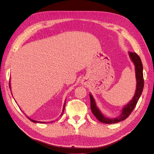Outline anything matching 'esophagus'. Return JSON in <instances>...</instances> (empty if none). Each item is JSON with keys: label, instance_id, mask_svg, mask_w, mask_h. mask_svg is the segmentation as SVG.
<instances>
[{"label": "esophagus", "instance_id": "esophagus-1", "mask_svg": "<svg viewBox=\"0 0 154 154\" xmlns=\"http://www.w3.org/2000/svg\"><path fill=\"white\" fill-rule=\"evenodd\" d=\"M87 80L86 79H83L81 80V84L82 85H87Z\"/></svg>", "mask_w": 154, "mask_h": 154}]
</instances>
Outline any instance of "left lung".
Instances as JSON below:
<instances>
[{"label":"left lung","instance_id":"8db88e82","mask_svg":"<svg viewBox=\"0 0 154 154\" xmlns=\"http://www.w3.org/2000/svg\"><path fill=\"white\" fill-rule=\"evenodd\" d=\"M128 55L134 64L135 66V72L136 78V89L135 94L132 97V100L128 102L127 105L124 106L122 110V112L120 116L115 118H109L104 116L101 112L100 109L97 107L96 102L94 99L93 95L90 93V101H91V110L98 121L106 124H111L118 123L126 119L135 108L139 98H140L143 92L144 87V79L143 73V64L141 59L136 53L128 52Z\"/></svg>","mask_w":154,"mask_h":154}]
</instances>
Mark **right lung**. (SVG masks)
<instances>
[{
    "mask_svg": "<svg viewBox=\"0 0 154 154\" xmlns=\"http://www.w3.org/2000/svg\"><path fill=\"white\" fill-rule=\"evenodd\" d=\"M9 88H10V89H11V84H10V81H9ZM66 101V100H65ZM65 103L66 102H64V106H63V112H62V114L61 115H63V112H64V107H65ZM27 118H28V119L29 120H30L31 122H34V123H45V122H38V121H36V120H32V119H31L30 118H29L27 116H26Z\"/></svg>",
    "mask_w": 154,
    "mask_h": 154,
    "instance_id": "obj_1",
    "label": "right lung"
}]
</instances>
